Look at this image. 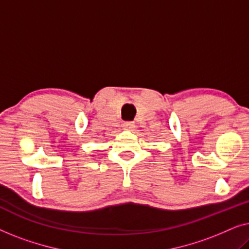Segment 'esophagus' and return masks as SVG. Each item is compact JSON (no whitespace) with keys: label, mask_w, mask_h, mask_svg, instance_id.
<instances>
[{"label":"esophagus","mask_w":249,"mask_h":249,"mask_svg":"<svg viewBox=\"0 0 249 249\" xmlns=\"http://www.w3.org/2000/svg\"><path fill=\"white\" fill-rule=\"evenodd\" d=\"M122 128H124V130H129V131H131L132 129L135 128V124H134V122H130V121H128V122H124V124H122Z\"/></svg>","instance_id":"obj_1"}]
</instances>
